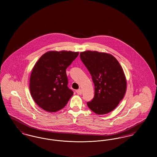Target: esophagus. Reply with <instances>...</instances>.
<instances>
[{
	"label": "esophagus",
	"instance_id": "34e87169",
	"mask_svg": "<svg viewBox=\"0 0 157 157\" xmlns=\"http://www.w3.org/2000/svg\"><path fill=\"white\" fill-rule=\"evenodd\" d=\"M76 93H77L78 94H79V95H81V94H82V89H78V90H76Z\"/></svg>",
	"mask_w": 157,
	"mask_h": 157
}]
</instances>
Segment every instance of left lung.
<instances>
[{"label":"left lung","mask_w":157,"mask_h":157,"mask_svg":"<svg viewBox=\"0 0 157 157\" xmlns=\"http://www.w3.org/2000/svg\"><path fill=\"white\" fill-rule=\"evenodd\" d=\"M80 56L95 87L94 98L87 105L97 114H107L116 109L125 95L127 82L123 68L108 53L89 50L81 52Z\"/></svg>","instance_id":"8db88e82"}]
</instances>
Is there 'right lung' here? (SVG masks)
<instances>
[{"label":"right lung","instance_id":"add662e5","mask_svg":"<svg viewBox=\"0 0 157 157\" xmlns=\"http://www.w3.org/2000/svg\"><path fill=\"white\" fill-rule=\"evenodd\" d=\"M78 52L50 51L36 62L30 78L32 97L42 109L56 112L64 108L73 91L67 86L66 68L75 60Z\"/></svg>","mask_w":157,"mask_h":157}]
</instances>
